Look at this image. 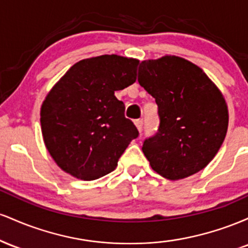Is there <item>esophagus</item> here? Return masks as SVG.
<instances>
[{"instance_id": "34e87169", "label": "esophagus", "mask_w": 248, "mask_h": 248, "mask_svg": "<svg viewBox=\"0 0 248 248\" xmlns=\"http://www.w3.org/2000/svg\"><path fill=\"white\" fill-rule=\"evenodd\" d=\"M134 124H135V126H136V128H138V130L139 132H142V127H143V121L142 120H136L135 122H134Z\"/></svg>"}]
</instances>
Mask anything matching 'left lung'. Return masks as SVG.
I'll use <instances>...</instances> for the list:
<instances>
[{"instance_id":"1","label":"left lung","mask_w":248,"mask_h":248,"mask_svg":"<svg viewBox=\"0 0 248 248\" xmlns=\"http://www.w3.org/2000/svg\"><path fill=\"white\" fill-rule=\"evenodd\" d=\"M138 81L158 106V132L142 147L154 171L178 181L204 169L229 126L220 90L197 65L171 55L141 62Z\"/></svg>"}]
</instances>
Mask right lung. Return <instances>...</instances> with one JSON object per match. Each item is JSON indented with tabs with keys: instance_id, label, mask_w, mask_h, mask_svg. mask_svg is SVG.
<instances>
[{
	"instance_id": "right-lung-1",
	"label": "right lung",
	"mask_w": 248,
	"mask_h": 248,
	"mask_svg": "<svg viewBox=\"0 0 248 248\" xmlns=\"http://www.w3.org/2000/svg\"><path fill=\"white\" fill-rule=\"evenodd\" d=\"M138 59L102 55L76 62L45 96L41 127L62 171L93 181L115 169L139 132L114 95L135 82Z\"/></svg>"
}]
</instances>
